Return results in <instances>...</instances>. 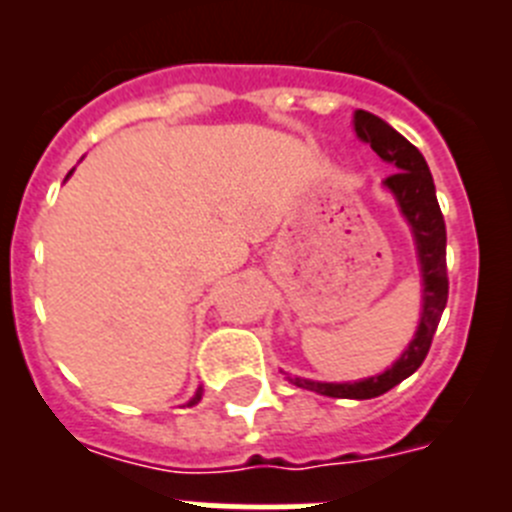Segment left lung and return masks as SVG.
<instances>
[{
	"mask_svg": "<svg viewBox=\"0 0 512 512\" xmlns=\"http://www.w3.org/2000/svg\"><path fill=\"white\" fill-rule=\"evenodd\" d=\"M354 133L356 138L372 146L382 161L392 166V174L384 179V187L395 194L402 215L410 223L418 243L420 271H423V315L420 325L405 354L379 377L361 379V382H312V379L289 377L295 387L320 392L328 397H343V400H372V397L390 392L392 387L408 379L410 374L423 364L428 348L433 343V333L438 328L441 312L449 300V274H446V223H443L441 207L436 200L433 176L428 171L423 153L402 138L395 128H390L382 117L366 110L354 112Z\"/></svg>",
	"mask_w": 512,
	"mask_h": 512,
	"instance_id": "obj_1",
	"label": "left lung"
}]
</instances>
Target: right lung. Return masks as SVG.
Segmentation results:
<instances>
[{
	"mask_svg": "<svg viewBox=\"0 0 512 512\" xmlns=\"http://www.w3.org/2000/svg\"><path fill=\"white\" fill-rule=\"evenodd\" d=\"M69 174H71V171H69ZM200 400H202V390H197V395H194L192 400H189V405H197V402H200Z\"/></svg>",
	"mask_w": 512,
	"mask_h": 512,
	"instance_id": "add662e5",
	"label": "right lung"
}]
</instances>
